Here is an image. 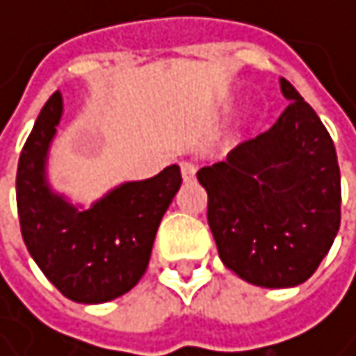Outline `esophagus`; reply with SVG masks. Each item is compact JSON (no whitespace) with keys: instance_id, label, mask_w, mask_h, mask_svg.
Masks as SVG:
<instances>
[{"instance_id":"1","label":"esophagus","mask_w":356,"mask_h":356,"mask_svg":"<svg viewBox=\"0 0 356 356\" xmlns=\"http://www.w3.org/2000/svg\"><path fill=\"white\" fill-rule=\"evenodd\" d=\"M181 177H183V181H193L195 179V165L181 163Z\"/></svg>"}]
</instances>
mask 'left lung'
I'll return each instance as SVG.
<instances>
[{
  "instance_id": "left-lung-1",
  "label": "left lung",
  "mask_w": 356,
  "mask_h": 356,
  "mask_svg": "<svg viewBox=\"0 0 356 356\" xmlns=\"http://www.w3.org/2000/svg\"><path fill=\"white\" fill-rule=\"evenodd\" d=\"M289 101L278 121L197 171L222 264L249 284L305 282L340 229V169L316 111L280 78Z\"/></svg>"
}]
</instances>
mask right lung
Listing matches in <instances>:
<instances>
[{
	"instance_id": "right-lung-1",
	"label": "right lung",
	"mask_w": 356,
	"mask_h": 356,
	"mask_svg": "<svg viewBox=\"0 0 356 356\" xmlns=\"http://www.w3.org/2000/svg\"><path fill=\"white\" fill-rule=\"evenodd\" d=\"M63 117L55 92L40 108L22 148L16 200L22 239L42 274L76 303H107L144 276L159 225L181 187L177 165L125 181L84 208L49 183V150Z\"/></svg>"
}]
</instances>
